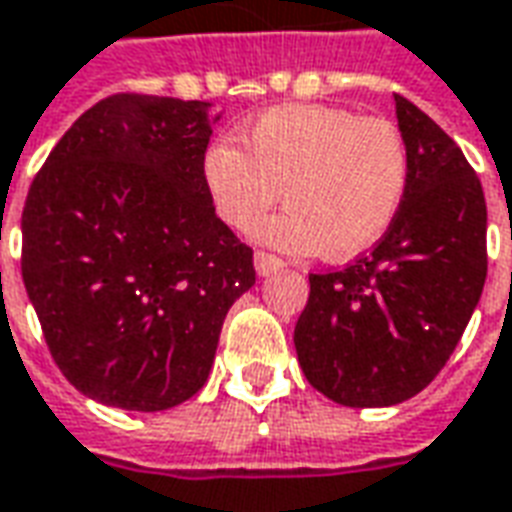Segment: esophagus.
Masks as SVG:
<instances>
[{
  "mask_svg": "<svg viewBox=\"0 0 512 512\" xmlns=\"http://www.w3.org/2000/svg\"><path fill=\"white\" fill-rule=\"evenodd\" d=\"M253 267H256V273L262 275H273L278 273V270H284V262L278 259V256H273V253H264V250H259L256 256H253Z\"/></svg>",
  "mask_w": 512,
  "mask_h": 512,
  "instance_id": "obj_1",
  "label": "esophagus"
}]
</instances>
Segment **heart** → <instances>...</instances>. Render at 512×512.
Segmentation results:
<instances>
[{
    "instance_id": "b5f03b06",
    "label": "heart",
    "mask_w": 512,
    "mask_h": 512,
    "mask_svg": "<svg viewBox=\"0 0 512 512\" xmlns=\"http://www.w3.org/2000/svg\"><path fill=\"white\" fill-rule=\"evenodd\" d=\"M204 154L206 192L217 217L250 231L278 204L286 209L256 237L289 250L350 262L372 250L400 215L411 184L405 134L386 118L328 104H286L262 112Z\"/></svg>"
}]
</instances>
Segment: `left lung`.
<instances>
[{
	"mask_svg": "<svg viewBox=\"0 0 512 512\" xmlns=\"http://www.w3.org/2000/svg\"><path fill=\"white\" fill-rule=\"evenodd\" d=\"M411 184L394 226L339 273L308 275L295 325L306 380L347 408H389L436 378L480 303L485 195L455 140L394 93Z\"/></svg>",
	"mask_w": 512,
	"mask_h": 512,
	"instance_id": "left-lung-1",
	"label": "left lung"
}]
</instances>
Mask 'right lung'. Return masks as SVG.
I'll return each instance as SVG.
<instances>
[{
	"label": "right lung",
	"instance_id": "obj_1",
	"mask_svg": "<svg viewBox=\"0 0 512 512\" xmlns=\"http://www.w3.org/2000/svg\"><path fill=\"white\" fill-rule=\"evenodd\" d=\"M206 101L121 93L60 137L21 215V278L85 397L157 413L204 389L253 250L215 215Z\"/></svg>",
	"mask_w": 512,
	"mask_h": 512
}]
</instances>
